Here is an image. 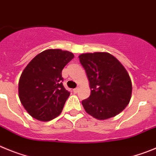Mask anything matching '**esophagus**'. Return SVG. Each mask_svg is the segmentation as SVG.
I'll return each instance as SVG.
<instances>
[{"label":"esophagus","instance_id":"esophagus-1","mask_svg":"<svg viewBox=\"0 0 156 156\" xmlns=\"http://www.w3.org/2000/svg\"><path fill=\"white\" fill-rule=\"evenodd\" d=\"M78 90H79V88H75L73 89V92H74V93H77L78 92Z\"/></svg>","mask_w":156,"mask_h":156}]
</instances>
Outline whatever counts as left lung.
<instances>
[{
  "label": "left lung",
  "instance_id": "8db88e82",
  "mask_svg": "<svg viewBox=\"0 0 156 156\" xmlns=\"http://www.w3.org/2000/svg\"><path fill=\"white\" fill-rule=\"evenodd\" d=\"M89 81L90 96L81 103L87 113L106 120L122 112L128 105L132 84L121 63L109 53L95 52L79 55Z\"/></svg>",
  "mask_w": 156,
  "mask_h": 156
}]
</instances>
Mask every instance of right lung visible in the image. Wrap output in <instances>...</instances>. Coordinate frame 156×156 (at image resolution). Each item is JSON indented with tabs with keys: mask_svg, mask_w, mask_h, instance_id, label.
I'll list each match as a JSON object with an SVG mask.
<instances>
[{
	"mask_svg": "<svg viewBox=\"0 0 156 156\" xmlns=\"http://www.w3.org/2000/svg\"><path fill=\"white\" fill-rule=\"evenodd\" d=\"M67 50L50 49L28 64L19 82L21 103L31 116L49 121L61 114L70 92L62 84V70L74 58Z\"/></svg>",
	"mask_w": 156,
	"mask_h": 156,
	"instance_id": "right-lung-1",
	"label": "right lung"
}]
</instances>
